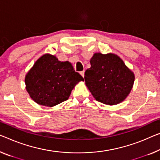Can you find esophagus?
Listing matches in <instances>:
<instances>
[{
	"instance_id": "34e87169",
	"label": "esophagus",
	"mask_w": 160,
	"mask_h": 160,
	"mask_svg": "<svg viewBox=\"0 0 160 160\" xmlns=\"http://www.w3.org/2000/svg\"><path fill=\"white\" fill-rule=\"evenodd\" d=\"M80 75H82V77H84V74H85V71H84V70H83V71H81V72H80Z\"/></svg>"
}]
</instances>
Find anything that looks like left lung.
<instances>
[{"instance_id":"left-lung-1","label":"left lung","mask_w":160,"mask_h":160,"mask_svg":"<svg viewBox=\"0 0 160 160\" xmlns=\"http://www.w3.org/2000/svg\"><path fill=\"white\" fill-rule=\"evenodd\" d=\"M90 65L84 78L96 101L115 105L127 97L133 87L134 75L120 57L113 54L95 53Z\"/></svg>"}]
</instances>
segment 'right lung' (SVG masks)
Here are the masks:
<instances>
[{"instance_id":"add662e5","label":"right lung","mask_w":160,"mask_h":160,"mask_svg":"<svg viewBox=\"0 0 160 160\" xmlns=\"http://www.w3.org/2000/svg\"><path fill=\"white\" fill-rule=\"evenodd\" d=\"M84 80L69 62L44 54L36 62L25 78L27 90L39 105L52 107L67 101L75 85Z\"/></svg>"}]
</instances>
